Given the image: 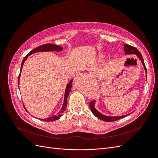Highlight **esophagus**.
<instances>
[{"label": "esophagus", "mask_w": 158, "mask_h": 158, "mask_svg": "<svg viewBox=\"0 0 158 158\" xmlns=\"http://www.w3.org/2000/svg\"><path fill=\"white\" fill-rule=\"evenodd\" d=\"M89 75H90L91 76H93V77H95V74H94V73H89Z\"/></svg>", "instance_id": "1"}]
</instances>
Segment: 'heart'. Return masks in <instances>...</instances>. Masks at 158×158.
<instances>
[{
  "label": "heart",
  "mask_w": 158,
  "mask_h": 158,
  "mask_svg": "<svg viewBox=\"0 0 158 158\" xmlns=\"http://www.w3.org/2000/svg\"><path fill=\"white\" fill-rule=\"evenodd\" d=\"M104 59H105V55H99L98 56V60H99V61L103 60Z\"/></svg>",
  "instance_id": "b5f03b06"
}]
</instances>
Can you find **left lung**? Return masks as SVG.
<instances>
[{
  "mask_svg": "<svg viewBox=\"0 0 158 158\" xmlns=\"http://www.w3.org/2000/svg\"><path fill=\"white\" fill-rule=\"evenodd\" d=\"M124 51L125 52V55H135L137 56V57L141 60V63L143 65V67L144 69L145 73H146V77L147 76V70L146 68V66L144 64V61L142 59V55H141V53L140 52V51H138L135 47H134L131 45H129L128 44H124ZM89 107L91 111H92V113L94 114V115L97 118H99L100 120H102L103 121L106 122H111V121H115L118 120V119L123 118L124 117H125L129 114H131L132 112L125 114V115H122V116H114V117H112V116H107L105 115V114L101 113L100 112H99L98 110L95 108V101H92L89 103Z\"/></svg>",
  "mask_w": 158,
  "mask_h": 158,
  "instance_id": "1",
  "label": "left lung"
}]
</instances>
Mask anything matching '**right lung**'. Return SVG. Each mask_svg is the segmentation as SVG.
Listing matches in <instances>:
<instances>
[{
	"instance_id": "right-lung-1",
	"label": "right lung",
	"mask_w": 158,
	"mask_h": 158,
	"mask_svg": "<svg viewBox=\"0 0 158 158\" xmlns=\"http://www.w3.org/2000/svg\"><path fill=\"white\" fill-rule=\"evenodd\" d=\"M63 49V48L62 47H60V45H55V44H45L43 45H40L39 47H36V48L33 49V50H31L29 53H28L25 57L24 59H23L22 62V64H21V69H20V73L19 74L18 76V88H19V83H20V74L23 68V65L24 64L25 61L26 60V59L28 58V56L30 55L36 53V52H52V51H61ZM73 79H72L70 82L67 84L66 86V89H65V92H64V102L63 103V106H62L60 111H59V113H57L56 115H53L51 117L49 118H40V120L42 121H54L59 119L60 117L62 116L65 111V109L66 108V106H67V98H68V95L70 93V92L71 91L72 89V84H73ZM24 106V105H23ZM25 109L26 110V107H24ZM27 111V110H26Z\"/></svg>"
}]
</instances>
